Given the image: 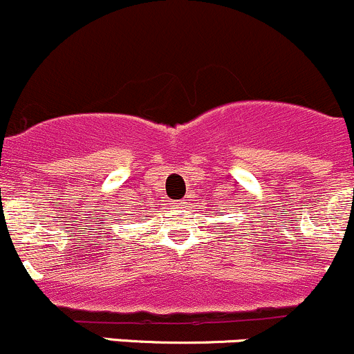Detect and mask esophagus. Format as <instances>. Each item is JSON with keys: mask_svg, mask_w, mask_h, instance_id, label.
Returning a JSON list of instances; mask_svg holds the SVG:
<instances>
[{"mask_svg": "<svg viewBox=\"0 0 354 354\" xmlns=\"http://www.w3.org/2000/svg\"><path fill=\"white\" fill-rule=\"evenodd\" d=\"M177 204H180V206H182V204H184V201H180V203H177Z\"/></svg>", "mask_w": 354, "mask_h": 354, "instance_id": "obj_1", "label": "esophagus"}]
</instances>
